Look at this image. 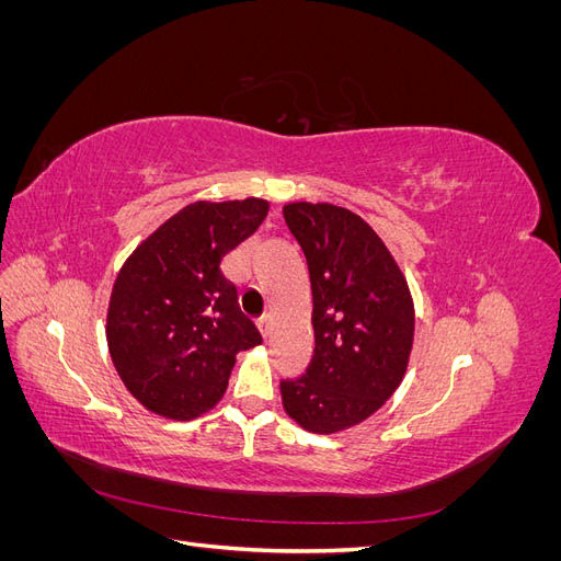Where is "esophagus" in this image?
Masks as SVG:
<instances>
[{"label":"esophagus","mask_w":561,"mask_h":561,"mask_svg":"<svg viewBox=\"0 0 561 561\" xmlns=\"http://www.w3.org/2000/svg\"><path fill=\"white\" fill-rule=\"evenodd\" d=\"M271 325H274V320H271V316H262V318L257 320V328H260V332H262L264 339L271 334Z\"/></svg>","instance_id":"34e87169"}]
</instances>
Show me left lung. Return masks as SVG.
<instances>
[{
    "mask_svg": "<svg viewBox=\"0 0 561 561\" xmlns=\"http://www.w3.org/2000/svg\"><path fill=\"white\" fill-rule=\"evenodd\" d=\"M309 264L311 363L280 381L283 407L311 433L358 426L400 386L414 344V301L398 262L360 215L332 203L283 208Z\"/></svg>",
    "mask_w": 561,
    "mask_h": 561,
    "instance_id": "1",
    "label": "left lung"
}]
</instances>
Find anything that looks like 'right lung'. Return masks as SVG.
<instances>
[{"label": "right lung", "mask_w": 561, "mask_h": 561, "mask_svg": "<svg viewBox=\"0 0 561 561\" xmlns=\"http://www.w3.org/2000/svg\"><path fill=\"white\" fill-rule=\"evenodd\" d=\"M268 201H196L133 250L114 280L107 346L130 396L190 421L222 400L236 353L262 344L222 274L225 254L257 231Z\"/></svg>", "instance_id": "1"}]
</instances>
